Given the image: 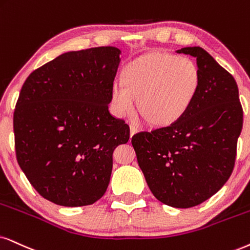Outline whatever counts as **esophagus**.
<instances>
[{
  "mask_svg": "<svg viewBox=\"0 0 250 250\" xmlns=\"http://www.w3.org/2000/svg\"><path fill=\"white\" fill-rule=\"evenodd\" d=\"M137 132H138V129L134 127V125H130V137H132L135 134H137Z\"/></svg>",
  "mask_w": 250,
  "mask_h": 250,
  "instance_id": "1",
  "label": "esophagus"
}]
</instances>
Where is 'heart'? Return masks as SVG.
Wrapping results in <instances>:
<instances>
[{
	"mask_svg": "<svg viewBox=\"0 0 250 250\" xmlns=\"http://www.w3.org/2000/svg\"><path fill=\"white\" fill-rule=\"evenodd\" d=\"M201 85V71L191 59L152 52L132 60L122 70V83L112 87V105L120 116L134 112L151 127L166 128L185 118Z\"/></svg>",
	"mask_w": 250,
	"mask_h": 250,
	"instance_id": "b5f03b06",
	"label": "heart"
}]
</instances>
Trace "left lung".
I'll return each mask as SVG.
<instances>
[{
	"label": "left lung",
	"mask_w": 250,
	"mask_h": 250,
	"mask_svg": "<svg viewBox=\"0 0 250 250\" xmlns=\"http://www.w3.org/2000/svg\"><path fill=\"white\" fill-rule=\"evenodd\" d=\"M176 52L196 58L197 96L178 123L138 132L131 144L154 197L187 209L216 194L232 174L243 110L235 80L209 53L201 47Z\"/></svg>",
	"instance_id": "left-lung-1"
}]
</instances>
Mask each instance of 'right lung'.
Instances as JSON below:
<instances>
[{"label":"right lung","instance_id":"right-lung-1","mask_svg":"<svg viewBox=\"0 0 250 250\" xmlns=\"http://www.w3.org/2000/svg\"><path fill=\"white\" fill-rule=\"evenodd\" d=\"M121 50L96 47L58 56L31 74L14 113L18 165L43 198L84 207L108 187L113 151L129 125L109 113Z\"/></svg>","mask_w":250,"mask_h":250}]
</instances>
